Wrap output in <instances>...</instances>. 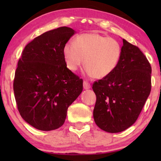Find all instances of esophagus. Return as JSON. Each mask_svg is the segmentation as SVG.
I'll return each mask as SVG.
<instances>
[{"label":"esophagus","instance_id":"obj_1","mask_svg":"<svg viewBox=\"0 0 161 161\" xmlns=\"http://www.w3.org/2000/svg\"><path fill=\"white\" fill-rule=\"evenodd\" d=\"M83 88H84L85 89H89L91 88V85H90V83L89 82L84 80L83 81Z\"/></svg>","mask_w":161,"mask_h":161}]
</instances>
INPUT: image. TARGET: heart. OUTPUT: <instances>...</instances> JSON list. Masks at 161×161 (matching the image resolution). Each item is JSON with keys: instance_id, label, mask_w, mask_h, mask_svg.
<instances>
[{"instance_id": "b5f03b06", "label": "heart", "mask_w": 161, "mask_h": 161, "mask_svg": "<svg viewBox=\"0 0 161 161\" xmlns=\"http://www.w3.org/2000/svg\"><path fill=\"white\" fill-rule=\"evenodd\" d=\"M63 56L67 68L76 71L83 64L88 75L103 78L115 69L121 56V46L116 39L98 34H82L67 42Z\"/></svg>"}]
</instances>
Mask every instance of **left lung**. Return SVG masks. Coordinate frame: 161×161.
<instances>
[{"mask_svg":"<svg viewBox=\"0 0 161 161\" xmlns=\"http://www.w3.org/2000/svg\"><path fill=\"white\" fill-rule=\"evenodd\" d=\"M151 74L144 54L123 39L115 69L92 86L97 96L93 111L96 125L108 133H119L133 125L150 94Z\"/></svg>","mask_w":161,"mask_h":161,"instance_id":"obj_1","label":"left lung"}]
</instances>
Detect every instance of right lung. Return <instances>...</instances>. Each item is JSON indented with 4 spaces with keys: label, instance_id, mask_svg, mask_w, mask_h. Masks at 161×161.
Here are the masks:
<instances>
[{
    "label": "right lung",
    "instance_id": "1",
    "mask_svg": "<svg viewBox=\"0 0 161 161\" xmlns=\"http://www.w3.org/2000/svg\"><path fill=\"white\" fill-rule=\"evenodd\" d=\"M75 31L60 27L34 38L22 52L13 89L22 118L35 128L62 126L67 108L83 90V80L68 69L63 47Z\"/></svg>",
    "mask_w": 161,
    "mask_h": 161
}]
</instances>
